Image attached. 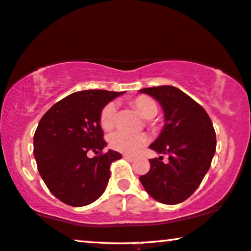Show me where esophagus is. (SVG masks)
I'll return each mask as SVG.
<instances>
[{
    "label": "esophagus",
    "instance_id": "obj_1",
    "mask_svg": "<svg viewBox=\"0 0 251 251\" xmlns=\"http://www.w3.org/2000/svg\"><path fill=\"white\" fill-rule=\"evenodd\" d=\"M123 157H125L126 159H128L129 162H133L134 159H136L134 158V156H131V155H123Z\"/></svg>",
    "mask_w": 251,
    "mask_h": 251
}]
</instances>
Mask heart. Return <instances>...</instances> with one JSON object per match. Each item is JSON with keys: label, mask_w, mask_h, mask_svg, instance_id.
<instances>
[{"label": "heart", "mask_w": 251, "mask_h": 251, "mask_svg": "<svg viewBox=\"0 0 251 251\" xmlns=\"http://www.w3.org/2000/svg\"><path fill=\"white\" fill-rule=\"evenodd\" d=\"M132 105L144 119L151 120L157 114V105L148 96L137 97L132 100ZM115 118H117V105L114 103L107 104L100 113L101 128L104 130H111L115 125ZM146 143L147 136L143 132L129 133L118 131L112 134L110 138V146L113 150L125 154H133Z\"/></svg>", "instance_id": "b5f03b06"}]
</instances>
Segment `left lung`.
<instances>
[{
    "label": "left lung",
    "instance_id": "1",
    "mask_svg": "<svg viewBox=\"0 0 251 251\" xmlns=\"http://www.w3.org/2000/svg\"><path fill=\"white\" fill-rule=\"evenodd\" d=\"M158 101L164 112V126L150 148L157 154L151 158L150 172L139 177L147 194L162 204L182 202L196 191L208 172L216 150V134L206 111L182 90L173 86L143 88Z\"/></svg>",
    "mask_w": 251,
    "mask_h": 251
}]
</instances>
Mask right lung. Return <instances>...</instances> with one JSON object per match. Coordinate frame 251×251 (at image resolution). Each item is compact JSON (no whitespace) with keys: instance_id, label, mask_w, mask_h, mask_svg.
Segmentation results:
<instances>
[{"instance_id":"right-lung-1","label":"right lung","mask_w":251,"mask_h":251,"mask_svg":"<svg viewBox=\"0 0 251 251\" xmlns=\"http://www.w3.org/2000/svg\"><path fill=\"white\" fill-rule=\"evenodd\" d=\"M125 92L81 90L57 101L44 114L34 136V156L46 187L64 204L81 207L97 201L107 186L111 163L122 157L108 150L101 110ZM92 150L100 155L89 159Z\"/></svg>"}]
</instances>
